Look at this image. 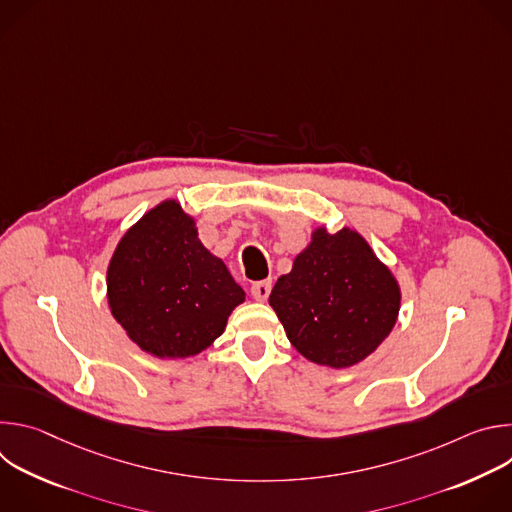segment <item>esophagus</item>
<instances>
[{
    "mask_svg": "<svg viewBox=\"0 0 512 512\" xmlns=\"http://www.w3.org/2000/svg\"><path fill=\"white\" fill-rule=\"evenodd\" d=\"M271 279H263V281H255L251 285V296L257 300V302H265L271 294Z\"/></svg>",
    "mask_w": 512,
    "mask_h": 512,
    "instance_id": "obj_1",
    "label": "esophagus"
}]
</instances>
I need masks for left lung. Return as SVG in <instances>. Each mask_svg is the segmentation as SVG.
Here are the masks:
<instances>
[{"label":"left lung","instance_id":"8db88e82","mask_svg":"<svg viewBox=\"0 0 512 512\" xmlns=\"http://www.w3.org/2000/svg\"><path fill=\"white\" fill-rule=\"evenodd\" d=\"M269 306L302 356L346 369L389 336L401 287L362 235L348 227L330 235L318 227L291 271L273 285Z\"/></svg>","mask_w":512,"mask_h":512}]
</instances>
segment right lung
I'll list each match as a JSON object with an SVG mask.
<instances>
[{
    "mask_svg": "<svg viewBox=\"0 0 512 512\" xmlns=\"http://www.w3.org/2000/svg\"><path fill=\"white\" fill-rule=\"evenodd\" d=\"M107 300L127 336L158 358H188L225 332L245 302L223 259L198 239L176 200L145 212L121 237L107 269Z\"/></svg>",
    "mask_w": 512,
    "mask_h": 512,
    "instance_id": "obj_1",
    "label": "right lung"
}]
</instances>
